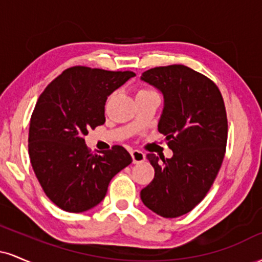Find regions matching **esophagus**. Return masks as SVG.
I'll return each mask as SVG.
<instances>
[{
    "label": "esophagus",
    "mask_w": 262,
    "mask_h": 262,
    "mask_svg": "<svg viewBox=\"0 0 262 262\" xmlns=\"http://www.w3.org/2000/svg\"><path fill=\"white\" fill-rule=\"evenodd\" d=\"M130 155H132V159H133L134 164H139V162H143L145 160V154L139 151V150H132Z\"/></svg>",
    "instance_id": "1"
}]
</instances>
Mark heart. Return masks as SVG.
<instances>
[{"label": "heart", "instance_id": "1", "mask_svg": "<svg viewBox=\"0 0 262 262\" xmlns=\"http://www.w3.org/2000/svg\"><path fill=\"white\" fill-rule=\"evenodd\" d=\"M148 92H154V91H151V90H140L138 93H148Z\"/></svg>", "mask_w": 262, "mask_h": 262}]
</instances>
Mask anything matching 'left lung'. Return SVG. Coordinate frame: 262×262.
Instances as JSON below:
<instances>
[{
	"mask_svg": "<svg viewBox=\"0 0 262 262\" xmlns=\"http://www.w3.org/2000/svg\"><path fill=\"white\" fill-rule=\"evenodd\" d=\"M140 80L162 93L158 130L173 152L171 159L146 155L155 176L140 198L156 214L176 218L206 197L222 166L228 138L223 97L213 81L185 65L150 69Z\"/></svg>",
	"mask_w": 262,
	"mask_h": 262,
	"instance_id": "1",
	"label": "left lung"
}]
</instances>
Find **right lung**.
Wrapping results in <instances>:
<instances>
[{"label": "right lung", "mask_w": 262, "mask_h": 262, "mask_svg": "<svg viewBox=\"0 0 262 262\" xmlns=\"http://www.w3.org/2000/svg\"><path fill=\"white\" fill-rule=\"evenodd\" d=\"M135 74L86 66L68 69L38 98L29 124L31 164L48 198L66 212L101 203L114 175L132 156L123 146L91 154L83 137L106 122L108 96Z\"/></svg>", "instance_id": "1"}]
</instances>
